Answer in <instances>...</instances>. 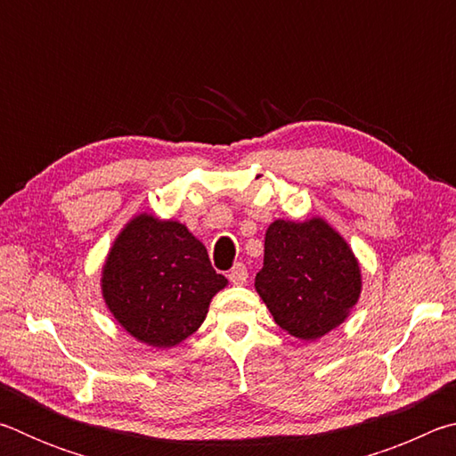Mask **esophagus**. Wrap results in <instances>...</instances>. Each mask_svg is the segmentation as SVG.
Wrapping results in <instances>:
<instances>
[{
  "instance_id": "1",
  "label": "esophagus",
  "mask_w": 456,
  "mask_h": 456,
  "mask_svg": "<svg viewBox=\"0 0 456 456\" xmlns=\"http://www.w3.org/2000/svg\"><path fill=\"white\" fill-rule=\"evenodd\" d=\"M227 277L233 285H243L247 281V277H249V273H247V267L243 264H237L233 269H231Z\"/></svg>"
}]
</instances>
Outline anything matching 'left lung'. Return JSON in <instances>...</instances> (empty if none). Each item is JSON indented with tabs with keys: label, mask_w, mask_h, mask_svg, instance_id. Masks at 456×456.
Here are the masks:
<instances>
[{
	"label": "left lung",
	"mask_w": 456,
	"mask_h": 456,
	"mask_svg": "<svg viewBox=\"0 0 456 456\" xmlns=\"http://www.w3.org/2000/svg\"><path fill=\"white\" fill-rule=\"evenodd\" d=\"M256 289L277 326L293 338L318 339L356 305L360 265L344 237L323 219H277L265 233Z\"/></svg>",
	"instance_id": "1"
}]
</instances>
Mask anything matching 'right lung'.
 Masks as SVG:
<instances>
[{
  "label": "right lung",
  "instance_id": "right-lung-1",
  "mask_svg": "<svg viewBox=\"0 0 456 456\" xmlns=\"http://www.w3.org/2000/svg\"><path fill=\"white\" fill-rule=\"evenodd\" d=\"M227 280L179 221L138 215L120 231L102 269V296L130 336L173 348L203 323Z\"/></svg>",
  "mask_w": 456,
  "mask_h": 456
}]
</instances>
